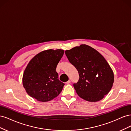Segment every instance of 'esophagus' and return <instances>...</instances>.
Segmentation results:
<instances>
[{
	"instance_id": "obj_1",
	"label": "esophagus",
	"mask_w": 131,
	"mask_h": 131,
	"mask_svg": "<svg viewBox=\"0 0 131 131\" xmlns=\"http://www.w3.org/2000/svg\"><path fill=\"white\" fill-rule=\"evenodd\" d=\"M70 83V80H68V81L66 82V84H69Z\"/></svg>"
}]
</instances>
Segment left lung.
I'll return each instance as SVG.
<instances>
[{"label":"left lung","instance_id":"left-lung-1","mask_svg":"<svg viewBox=\"0 0 131 131\" xmlns=\"http://www.w3.org/2000/svg\"><path fill=\"white\" fill-rule=\"evenodd\" d=\"M78 70L79 79L73 84L78 96L89 102L102 100L112 89L114 73L104 57L91 46L82 44L65 51Z\"/></svg>","mask_w":131,"mask_h":131}]
</instances>
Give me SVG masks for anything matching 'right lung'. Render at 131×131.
Here are the masks:
<instances>
[{"instance_id":"add662e5","label":"right lung","mask_w":131,"mask_h":131,"mask_svg":"<svg viewBox=\"0 0 131 131\" xmlns=\"http://www.w3.org/2000/svg\"><path fill=\"white\" fill-rule=\"evenodd\" d=\"M64 52L61 49L45 50L30 61L23 73L22 83L30 97L48 102L61 92L64 84L59 81L56 69Z\"/></svg>"}]
</instances>
